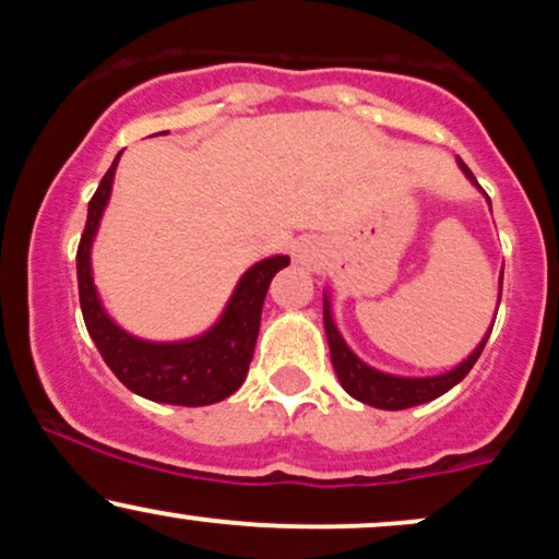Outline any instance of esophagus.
I'll return each mask as SVG.
<instances>
[{
  "label": "esophagus",
  "instance_id": "34e87169",
  "mask_svg": "<svg viewBox=\"0 0 559 559\" xmlns=\"http://www.w3.org/2000/svg\"><path fill=\"white\" fill-rule=\"evenodd\" d=\"M294 260L301 262V265H316V262H318L316 243L307 241V239L297 241V247H294Z\"/></svg>",
  "mask_w": 559,
  "mask_h": 559
}]
</instances>
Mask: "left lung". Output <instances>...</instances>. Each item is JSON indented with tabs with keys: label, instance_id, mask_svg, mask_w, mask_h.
<instances>
[{
	"label": "left lung",
	"instance_id": "1",
	"mask_svg": "<svg viewBox=\"0 0 559 559\" xmlns=\"http://www.w3.org/2000/svg\"><path fill=\"white\" fill-rule=\"evenodd\" d=\"M457 163H460V168H463L465 176L476 183V176H473L471 168H467L463 159H457ZM499 297H502V292H499ZM323 325H325V336H329V346H331L333 370H336L338 381H342L346 394L355 396V400H360L365 404H370V407H378V409H407V407H415V404L431 402V400H436V396L447 394L449 389L457 386V383L463 381L467 373H471V368L476 365L486 342H489V333H491V331L486 333L484 342H480L476 349H473V355L467 357V360L460 362L457 368L447 370V373H441V376L404 378V376L381 373V370L370 368V365H365L360 357H357L355 352L346 346L342 333H338V329H336V323H333L329 297L323 299Z\"/></svg>",
	"mask_w": 559,
	"mask_h": 559
}]
</instances>
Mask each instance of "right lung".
I'll return each instance as SVG.
<instances>
[{
	"instance_id": "obj_1",
	"label": "right lung",
	"mask_w": 559,
	"mask_h": 559,
	"mask_svg": "<svg viewBox=\"0 0 559 559\" xmlns=\"http://www.w3.org/2000/svg\"><path fill=\"white\" fill-rule=\"evenodd\" d=\"M118 159L120 155L115 157L112 168L105 173L88 202L86 228L75 254L81 312L88 336L94 338L102 360L118 376V381L144 400L181 407H202L226 400L247 378L258 344L262 301L273 275L288 265V258L275 254L249 267L230 294L221 320L202 336L168 344L131 336L107 316L92 278V241L110 199Z\"/></svg>"
}]
</instances>
